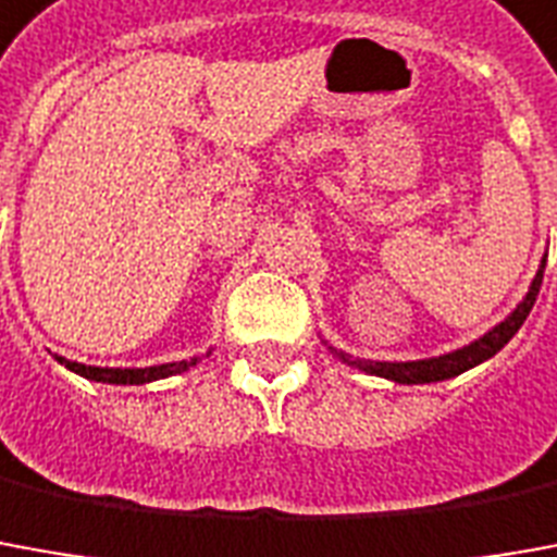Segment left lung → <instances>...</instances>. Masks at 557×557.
<instances>
[{
  "instance_id": "1",
  "label": "left lung",
  "mask_w": 557,
  "mask_h": 557,
  "mask_svg": "<svg viewBox=\"0 0 557 557\" xmlns=\"http://www.w3.org/2000/svg\"><path fill=\"white\" fill-rule=\"evenodd\" d=\"M543 270H546V263L540 267L536 272V278L531 282V290H528V297L519 302V309L512 312V315L500 321L497 327L488 330L482 339L476 343L463 345L458 351H451V355H443V358H431V360H409V363H379V360H351L343 351H336L345 363H351V367H358L363 373H373V375H385L391 382H400V385H424V382H443V379H455V375L467 373V370H473L476 363L482 360L494 358L500 348H504L519 327L524 324V318L531 315V309H534L536 294H540V285H543Z\"/></svg>"
}]
</instances>
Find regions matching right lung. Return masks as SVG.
Listing matches in <instances>:
<instances>
[{
  "instance_id": "right-lung-1",
  "label": "right lung",
  "mask_w": 557,
  "mask_h": 557,
  "mask_svg": "<svg viewBox=\"0 0 557 557\" xmlns=\"http://www.w3.org/2000/svg\"><path fill=\"white\" fill-rule=\"evenodd\" d=\"M63 367H69L72 373L84 375L90 382H109V385H145V382H157V379H166V375L184 373L187 367H194V360H178V363H160V367H145V370H109V367H84L75 360L57 358Z\"/></svg>"
}]
</instances>
